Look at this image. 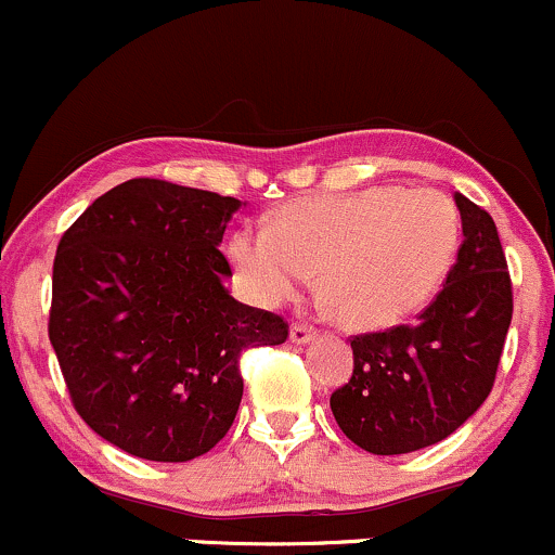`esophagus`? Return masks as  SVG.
Segmentation results:
<instances>
[{"label": "esophagus", "mask_w": 555, "mask_h": 555, "mask_svg": "<svg viewBox=\"0 0 555 555\" xmlns=\"http://www.w3.org/2000/svg\"><path fill=\"white\" fill-rule=\"evenodd\" d=\"M313 337H315V328L310 326V324H306V321H295V324L289 326V339L295 345H306Z\"/></svg>", "instance_id": "34e87169"}]
</instances>
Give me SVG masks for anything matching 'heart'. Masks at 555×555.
I'll return each instance as SVG.
<instances>
[{
    "label": "heart",
    "instance_id": "obj_1",
    "mask_svg": "<svg viewBox=\"0 0 555 555\" xmlns=\"http://www.w3.org/2000/svg\"><path fill=\"white\" fill-rule=\"evenodd\" d=\"M459 242L461 218L448 194L382 184L295 199L271 229L236 231L229 258L263 306L289 300L319 268L321 289L345 324L379 328L435 297Z\"/></svg>",
    "mask_w": 555,
    "mask_h": 555
}]
</instances>
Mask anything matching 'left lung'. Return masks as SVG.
<instances>
[{"mask_svg":"<svg viewBox=\"0 0 555 555\" xmlns=\"http://www.w3.org/2000/svg\"><path fill=\"white\" fill-rule=\"evenodd\" d=\"M459 260L416 324L350 337L352 376L332 392L339 429L376 455L413 453L453 435L485 403L514 313L490 212L455 194Z\"/></svg>","mask_w":555,"mask_h":555,"instance_id":"left-lung-1","label":"left lung"}]
</instances>
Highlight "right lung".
Wrapping results in <instances>:
<instances>
[{"mask_svg": "<svg viewBox=\"0 0 555 555\" xmlns=\"http://www.w3.org/2000/svg\"><path fill=\"white\" fill-rule=\"evenodd\" d=\"M240 199L131 179L60 236L50 343L70 403L102 440L147 461H192L231 429L240 358L289 324L236 302L218 249Z\"/></svg>", "mask_w": 555, "mask_h": 555, "instance_id": "1", "label": "right lung"}]
</instances>
